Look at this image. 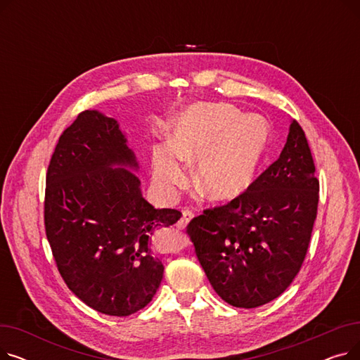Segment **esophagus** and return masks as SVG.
<instances>
[{
    "mask_svg": "<svg viewBox=\"0 0 360 360\" xmlns=\"http://www.w3.org/2000/svg\"><path fill=\"white\" fill-rule=\"evenodd\" d=\"M193 217H194V213L191 212V210H184L182 212V217H181V220L178 221V228L179 229H184V228H186L188 226V223H190L191 220H193Z\"/></svg>",
    "mask_w": 360,
    "mask_h": 360,
    "instance_id": "1",
    "label": "esophagus"
}]
</instances>
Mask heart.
Masks as SVG:
<instances>
[{
	"mask_svg": "<svg viewBox=\"0 0 360 360\" xmlns=\"http://www.w3.org/2000/svg\"><path fill=\"white\" fill-rule=\"evenodd\" d=\"M169 144L153 148V178L172 193L186 182V165L195 163L194 185L209 201L228 202L257 182L271 144V127L258 113L229 103H194L169 122Z\"/></svg>",
	"mask_w": 360,
	"mask_h": 360,
	"instance_id": "b5f03b06",
	"label": "heart"
}]
</instances>
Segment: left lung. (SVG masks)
<instances>
[{"label": "left lung", "instance_id": "8db88e82", "mask_svg": "<svg viewBox=\"0 0 360 360\" xmlns=\"http://www.w3.org/2000/svg\"><path fill=\"white\" fill-rule=\"evenodd\" d=\"M319 182L304 129L292 120L280 158L243 195L188 224L216 293L236 308H257L285 292L305 259Z\"/></svg>", "mask_w": 360, "mask_h": 360}]
</instances>
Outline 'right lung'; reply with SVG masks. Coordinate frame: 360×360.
I'll return each mask as SVG.
<instances>
[{
  "instance_id": "right-lung-1",
  "label": "right lung",
  "mask_w": 360,
  "mask_h": 360,
  "mask_svg": "<svg viewBox=\"0 0 360 360\" xmlns=\"http://www.w3.org/2000/svg\"><path fill=\"white\" fill-rule=\"evenodd\" d=\"M120 122L84 110L60 137L46 174L45 229L68 289L94 311L127 316L156 295L158 232L181 212L155 209Z\"/></svg>"
}]
</instances>
